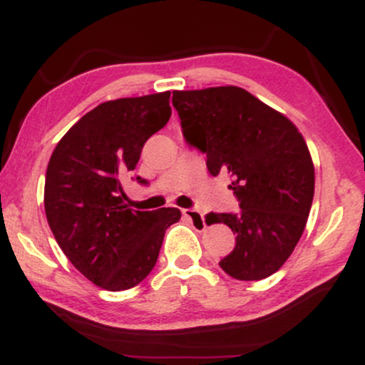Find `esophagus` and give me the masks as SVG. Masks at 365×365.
<instances>
[{"instance_id": "34e87169", "label": "esophagus", "mask_w": 365, "mask_h": 365, "mask_svg": "<svg viewBox=\"0 0 365 365\" xmlns=\"http://www.w3.org/2000/svg\"><path fill=\"white\" fill-rule=\"evenodd\" d=\"M182 216L186 217L187 221H191L192 227L196 229V231H204V229H206L204 214L201 211H197V209H182Z\"/></svg>"}]
</instances>
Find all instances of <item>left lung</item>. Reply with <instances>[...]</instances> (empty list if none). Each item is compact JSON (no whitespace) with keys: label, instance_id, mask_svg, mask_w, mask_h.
<instances>
[{"label":"left lung","instance_id":"8db88e82","mask_svg":"<svg viewBox=\"0 0 365 365\" xmlns=\"http://www.w3.org/2000/svg\"><path fill=\"white\" fill-rule=\"evenodd\" d=\"M173 106L182 134L206 154L212 176L227 173L237 214L209 212L224 222L236 247L219 262L239 281H261L277 272L301 239L314 197V163L291 119L246 89L217 86L174 91Z\"/></svg>","mask_w":365,"mask_h":365}]
</instances>
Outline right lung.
<instances>
[{
  "instance_id": "add662e5",
  "label": "right lung",
  "mask_w": 365,
  "mask_h": 365,
  "mask_svg": "<svg viewBox=\"0 0 365 365\" xmlns=\"http://www.w3.org/2000/svg\"><path fill=\"white\" fill-rule=\"evenodd\" d=\"M171 93L106 101L84 114L51 154L44 211L73 266L106 291L138 286L158 261L176 207L133 211L121 178L134 171L144 143L171 118ZM139 182H146L138 178Z\"/></svg>"
}]
</instances>
